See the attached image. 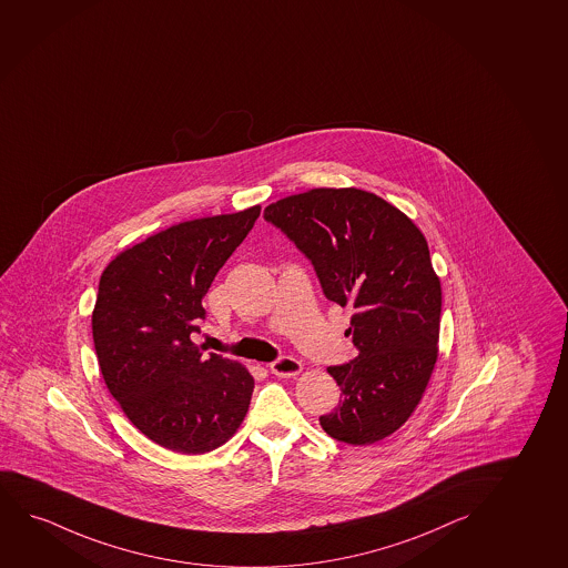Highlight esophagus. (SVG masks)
Instances as JSON below:
<instances>
[{"mask_svg": "<svg viewBox=\"0 0 568 568\" xmlns=\"http://www.w3.org/2000/svg\"><path fill=\"white\" fill-rule=\"evenodd\" d=\"M271 373L281 378H292L295 374L302 373V363L294 357H278L271 363Z\"/></svg>", "mask_w": 568, "mask_h": 568, "instance_id": "esophagus-1", "label": "esophagus"}]
</instances>
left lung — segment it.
<instances>
[{"label":"left lung","instance_id":"obj_1","mask_svg":"<svg viewBox=\"0 0 568 568\" xmlns=\"http://www.w3.org/2000/svg\"><path fill=\"white\" fill-rule=\"evenodd\" d=\"M266 223L310 258L326 300L355 311L357 357L328 366L339 405L318 418L331 438L366 446L415 410L438 359L442 287L423 232L357 187H316L265 209Z\"/></svg>","mask_w":568,"mask_h":568}]
</instances>
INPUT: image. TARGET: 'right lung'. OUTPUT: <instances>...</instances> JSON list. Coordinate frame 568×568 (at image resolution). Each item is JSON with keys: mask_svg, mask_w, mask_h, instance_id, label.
I'll list each match as a JSON object with an SVG mask.
<instances>
[{"mask_svg": "<svg viewBox=\"0 0 568 568\" xmlns=\"http://www.w3.org/2000/svg\"><path fill=\"white\" fill-rule=\"evenodd\" d=\"M261 207L180 223L109 263L92 315L103 381L130 423L159 446L200 455L244 420L253 376L192 342L202 300Z\"/></svg>", "mask_w": 568, "mask_h": 568, "instance_id": "right-lung-1", "label": "right lung"}]
</instances>
